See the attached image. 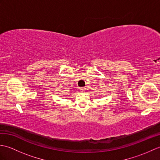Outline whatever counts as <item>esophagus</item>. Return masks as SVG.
I'll use <instances>...</instances> for the list:
<instances>
[{"label":"esophagus","instance_id":"esophagus-1","mask_svg":"<svg viewBox=\"0 0 160 160\" xmlns=\"http://www.w3.org/2000/svg\"><path fill=\"white\" fill-rule=\"evenodd\" d=\"M80 92H84V91H85V88H84V87H80Z\"/></svg>","mask_w":160,"mask_h":160}]
</instances>
